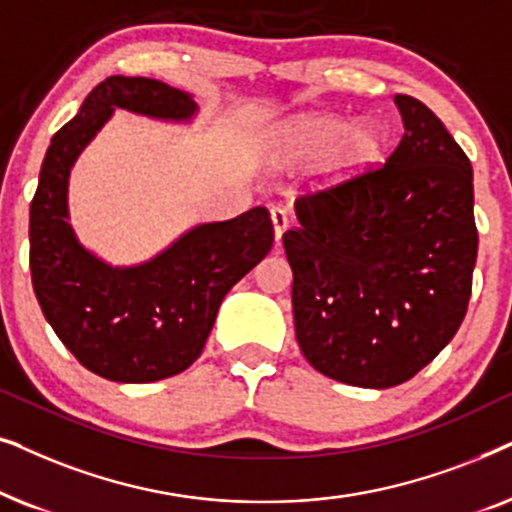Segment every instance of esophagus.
<instances>
[{"instance_id": "obj_1", "label": "esophagus", "mask_w": 512, "mask_h": 512, "mask_svg": "<svg viewBox=\"0 0 512 512\" xmlns=\"http://www.w3.org/2000/svg\"><path fill=\"white\" fill-rule=\"evenodd\" d=\"M271 224H274V238H276V243H281L283 234H285V231H288V227H290L288 215H285L281 208H274V210H271Z\"/></svg>"}]
</instances>
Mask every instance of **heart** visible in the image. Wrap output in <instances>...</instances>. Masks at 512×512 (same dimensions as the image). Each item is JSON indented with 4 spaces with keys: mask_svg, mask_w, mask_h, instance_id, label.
<instances>
[{
    "mask_svg": "<svg viewBox=\"0 0 512 512\" xmlns=\"http://www.w3.org/2000/svg\"><path fill=\"white\" fill-rule=\"evenodd\" d=\"M386 133L379 121L342 114H302L271 138V161L283 168L325 161L323 180L332 187L353 185L381 166Z\"/></svg>",
    "mask_w": 512,
    "mask_h": 512,
    "instance_id": "obj_1",
    "label": "heart"
}]
</instances>
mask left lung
Listing matches in <instances>:
<instances>
[{"instance_id": "obj_1", "label": "left lung", "mask_w": 512, "mask_h": 512, "mask_svg": "<svg viewBox=\"0 0 512 512\" xmlns=\"http://www.w3.org/2000/svg\"><path fill=\"white\" fill-rule=\"evenodd\" d=\"M393 102L405 135L386 166L299 199L283 234L299 349L363 388L403 384L452 342L478 260L468 156L424 102Z\"/></svg>"}]
</instances>
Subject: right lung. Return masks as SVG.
Returning <instances> with one entry per match:
<instances>
[{
	"instance_id": "add662e5",
	"label": "right lung",
	"mask_w": 512,
	"mask_h": 512,
	"mask_svg": "<svg viewBox=\"0 0 512 512\" xmlns=\"http://www.w3.org/2000/svg\"><path fill=\"white\" fill-rule=\"evenodd\" d=\"M117 109L192 126L194 95L149 77H109L46 149L30 206L32 288L46 320L86 370L119 384L180 374L201 356L227 292L274 245L267 208L201 222L138 264H109L79 241L70 175Z\"/></svg>"
}]
</instances>
